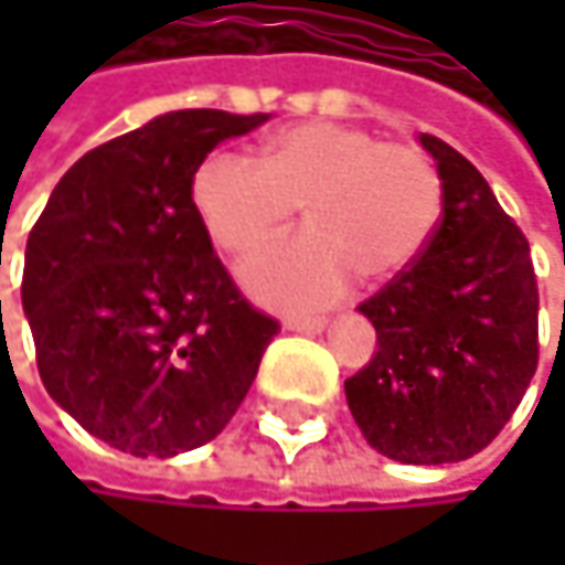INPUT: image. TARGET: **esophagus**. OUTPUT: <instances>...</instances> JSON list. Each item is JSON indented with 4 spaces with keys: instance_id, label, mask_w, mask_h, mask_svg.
<instances>
[{
    "instance_id": "obj_1",
    "label": "esophagus",
    "mask_w": 565,
    "mask_h": 565,
    "mask_svg": "<svg viewBox=\"0 0 565 565\" xmlns=\"http://www.w3.org/2000/svg\"><path fill=\"white\" fill-rule=\"evenodd\" d=\"M284 327L294 330V333H320L327 327V320L323 317H287Z\"/></svg>"
}]
</instances>
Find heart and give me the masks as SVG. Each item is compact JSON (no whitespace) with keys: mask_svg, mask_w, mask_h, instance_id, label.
I'll return each instance as SVG.
<instances>
[{"mask_svg":"<svg viewBox=\"0 0 565 565\" xmlns=\"http://www.w3.org/2000/svg\"><path fill=\"white\" fill-rule=\"evenodd\" d=\"M212 242L248 255L287 228L297 205L310 232L255 255L245 281L281 307L333 300L350 275L380 284L428 245L445 202L435 160L402 140L333 120H307L262 143L258 163L212 153L192 175Z\"/></svg>","mask_w":565,"mask_h":565,"instance_id":"1","label":"heart"}]
</instances>
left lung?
<instances>
[{
    "mask_svg": "<svg viewBox=\"0 0 565 565\" xmlns=\"http://www.w3.org/2000/svg\"><path fill=\"white\" fill-rule=\"evenodd\" d=\"M445 202L422 255L360 310L373 360L347 380L363 438L402 465L465 461L510 422L540 360V290L526 235L488 179L422 134Z\"/></svg>",
    "mask_w": 565,
    "mask_h": 565,
    "instance_id": "left-lung-1",
    "label": "left lung"
}]
</instances>
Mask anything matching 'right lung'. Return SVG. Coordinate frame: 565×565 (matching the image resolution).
Instances as JSON below:
<instances>
[{"label": "right lung", "mask_w": 565, "mask_h": 565, "mask_svg": "<svg viewBox=\"0 0 565 565\" xmlns=\"http://www.w3.org/2000/svg\"><path fill=\"white\" fill-rule=\"evenodd\" d=\"M265 114L172 110L84 153L25 245L22 307L49 395L137 458L212 441L281 330L248 303L192 202L199 163Z\"/></svg>", "instance_id": "obj_1"}]
</instances>
